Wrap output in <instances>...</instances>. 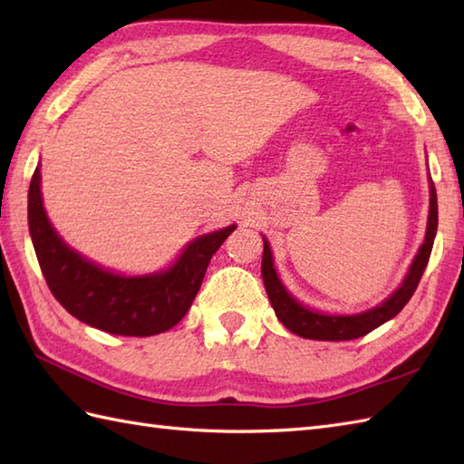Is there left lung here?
I'll use <instances>...</instances> for the list:
<instances>
[{
	"label": "left lung",
	"instance_id": "8db88e82",
	"mask_svg": "<svg viewBox=\"0 0 464 464\" xmlns=\"http://www.w3.org/2000/svg\"><path fill=\"white\" fill-rule=\"evenodd\" d=\"M437 225H439L437 191H435V185L430 181V207H429L425 243L420 245V249L417 253L415 261L411 265L405 281H402L401 287L392 293L387 301H382L379 307H372L359 314H323L319 311L303 307V304L283 287L279 275L273 267V255L269 249V243L263 237L265 247H263L261 275H263L265 289H267V295H269V301L275 309V314H277V319L291 333L299 334L303 339H314V341H351V339H359L362 334L371 333L372 329L381 327L382 323L397 317V314L402 311V307H405L409 299L412 297V293L417 291L422 273L427 269L432 243H435Z\"/></svg>",
	"mask_w": 464,
	"mask_h": 464
}]
</instances>
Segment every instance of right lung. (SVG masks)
Here are the masks:
<instances>
[{
  "instance_id": "right-lung-1",
  "label": "right lung",
  "mask_w": 464,
  "mask_h": 464,
  "mask_svg": "<svg viewBox=\"0 0 464 464\" xmlns=\"http://www.w3.org/2000/svg\"><path fill=\"white\" fill-rule=\"evenodd\" d=\"M27 221L39 267L62 307L85 324L123 337H151L175 327L189 311L211 257L235 231L229 225L201 235L167 271L123 277L87 261L55 233L44 209L39 165L29 183Z\"/></svg>"
}]
</instances>
